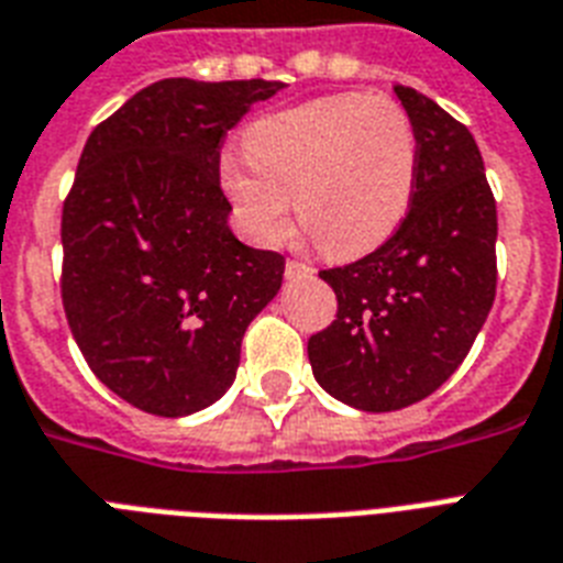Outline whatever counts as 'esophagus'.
Masks as SVG:
<instances>
[{
    "mask_svg": "<svg viewBox=\"0 0 563 563\" xmlns=\"http://www.w3.org/2000/svg\"><path fill=\"white\" fill-rule=\"evenodd\" d=\"M309 274H312V268L307 263H300V260H289L286 263V277L289 280H300V277H309Z\"/></svg>",
    "mask_w": 563,
    "mask_h": 563,
    "instance_id": "esophagus-1",
    "label": "esophagus"
}]
</instances>
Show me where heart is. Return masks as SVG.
I'll return each instance as SVG.
<instances>
[{"label":"heart","mask_w":563,"mask_h":563,"mask_svg":"<svg viewBox=\"0 0 563 563\" xmlns=\"http://www.w3.org/2000/svg\"><path fill=\"white\" fill-rule=\"evenodd\" d=\"M221 184L245 228L280 245L295 212L327 256L353 260L400 228L415 198L420 148L400 101L335 92L256 119Z\"/></svg>","instance_id":"obj_1"}]
</instances>
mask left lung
<instances>
[{
    "mask_svg": "<svg viewBox=\"0 0 563 563\" xmlns=\"http://www.w3.org/2000/svg\"><path fill=\"white\" fill-rule=\"evenodd\" d=\"M415 122L420 169L385 245L327 268L339 312L309 339L318 385L362 411H397L444 385L497 295V201L479 145L423 92L394 84Z\"/></svg>",
    "mask_w": 563,
    "mask_h": 563,
    "instance_id": "left-lung-1",
    "label": "left lung"
}]
</instances>
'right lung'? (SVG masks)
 Returning a JSON list of instances; mask_svg holds the SVG:
<instances>
[{
    "mask_svg": "<svg viewBox=\"0 0 563 563\" xmlns=\"http://www.w3.org/2000/svg\"><path fill=\"white\" fill-rule=\"evenodd\" d=\"M280 81L163 78L104 119L64 201L66 321L122 400L161 418L228 391L247 324L286 260L242 245L221 192V140Z\"/></svg>",
    "mask_w": 563,
    "mask_h": 563,
    "instance_id": "add662e5",
    "label": "right lung"
}]
</instances>
